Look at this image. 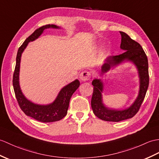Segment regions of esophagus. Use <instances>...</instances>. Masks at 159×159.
Returning a JSON list of instances; mask_svg holds the SVG:
<instances>
[{
  "label": "esophagus",
  "mask_w": 159,
  "mask_h": 159,
  "mask_svg": "<svg viewBox=\"0 0 159 159\" xmlns=\"http://www.w3.org/2000/svg\"><path fill=\"white\" fill-rule=\"evenodd\" d=\"M90 76H91L90 72H87V71H84L80 74L79 79H80L81 81H83V82H85V81L88 80L90 79Z\"/></svg>",
  "instance_id": "obj_1"
}]
</instances>
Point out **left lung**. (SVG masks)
<instances>
[{
	"mask_svg": "<svg viewBox=\"0 0 159 159\" xmlns=\"http://www.w3.org/2000/svg\"><path fill=\"white\" fill-rule=\"evenodd\" d=\"M121 43L120 48L124 51L123 53L115 56L107 57L101 66L99 76H104L110 70L125 62L134 64L137 69L139 77V91L134 102L123 109H115L105 105L103 101L102 93L104 89V83L101 78L95 79L92 81L93 93L91 98V108L95 115L99 119L106 121L119 122L131 119L135 116L141 106L145 98L149 84L148 63L146 55L142 46L124 32H120Z\"/></svg>",
	"mask_w": 159,
	"mask_h": 159,
	"instance_id": "obj_1",
	"label": "left lung"
}]
</instances>
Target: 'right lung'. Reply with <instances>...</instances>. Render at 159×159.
I'll list each match as a JSON object with an SVG mask.
<instances>
[{
	"mask_svg": "<svg viewBox=\"0 0 159 159\" xmlns=\"http://www.w3.org/2000/svg\"><path fill=\"white\" fill-rule=\"evenodd\" d=\"M48 28L61 29L56 25L48 24L43 25L35 30L25 39L24 43L19 48L16 57V65L13 74V85L16 97L21 109L27 116H30L36 120L43 123H50L62 119L67 114L69 103L72 94L80 86L78 79L66 84L59 92L55 100L48 104H39L29 100L22 93L20 84V71L21 55L30 42L34 41L39 38L44 30Z\"/></svg>",
	"mask_w": 159,
	"mask_h": 159,
	"instance_id": "obj_1",
	"label": "right lung"
}]
</instances>
